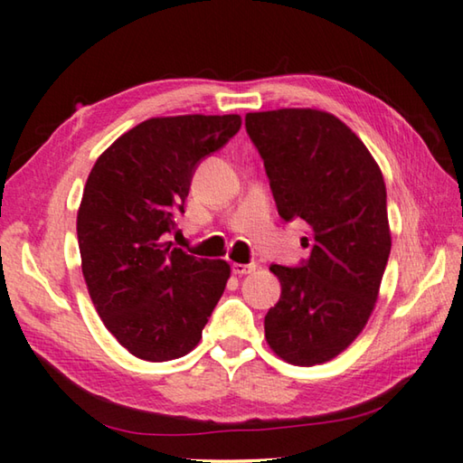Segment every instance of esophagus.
Listing matches in <instances>:
<instances>
[{"label": "esophagus", "mask_w": 463, "mask_h": 463, "mask_svg": "<svg viewBox=\"0 0 463 463\" xmlns=\"http://www.w3.org/2000/svg\"><path fill=\"white\" fill-rule=\"evenodd\" d=\"M232 270L233 274H238V277H244V274H250L256 270V264H232Z\"/></svg>", "instance_id": "34e87169"}]
</instances>
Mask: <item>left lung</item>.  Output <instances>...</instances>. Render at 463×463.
<instances>
[{"mask_svg": "<svg viewBox=\"0 0 463 463\" xmlns=\"http://www.w3.org/2000/svg\"><path fill=\"white\" fill-rule=\"evenodd\" d=\"M279 215L309 225L311 254L272 264L280 298L264 317L270 350L295 366L334 360L366 327L391 254L383 170L327 111L285 108L246 116Z\"/></svg>", "mask_w": 463, "mask_h": 463, "instance_id": "obj_1", "label": "left lung"}]
</instances>
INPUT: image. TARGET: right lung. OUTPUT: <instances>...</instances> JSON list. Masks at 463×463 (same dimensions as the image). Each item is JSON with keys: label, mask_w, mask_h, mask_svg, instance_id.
I'll use <instances>...</instances> for the list:
<instances>
[{"label": "right lung", "mask_w": 463, "mask_h": 463, "mask_svg": "<svg viewBox=\"0 0 463 463\" xmlns=\"http://www.w3.org/2000/svg\"><path fill=\"white\" fill-rule=\"evenodd\" d=\"M241 118H150L119 136L89 173L77 213L80 269L109 334L146 362L183 358L230 279L225 260L194 258L166 236L184 213L201 158L238 134Z\"/></svg>", "instance_id": "1"}]
</instances>
